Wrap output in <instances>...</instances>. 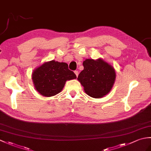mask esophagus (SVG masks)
I'll return each mask as SVG.
<instances>
[{
    "label": "esophagus",
    "instance_id": "obj_1",
    "mask_svg": "<svg viewBox=\"0 0 151 151\" xmlns=\"http://www.w3.org/2000/svg\"><path fill=\"white\" fill-rule=\"evenodd\" d=\"M75 74L76 75V77L78 76V71H75Z\"/></svg>",
    "mask_w": 151,
    "mask_h": 151
}]
</instances>
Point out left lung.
Wrapping results in <instances>:
<instances>
[{
  "label": "left lung",
  "mask_w": 151,
  "mask_h": 151,
  "mask_svg": "<svg viewBox=\"0 0 151 151\" xmlns=\"http://www.w3.org/2000/svg\"><path fill=\"white\" fill-rule=\"evenodd\" d=\"M83 65V70L80 73L78 80L86 93L94 99H100L111 91L116 79L113 66L101 58L86 59Z\"/></svg>",
  "instance_id": "1"
}]
</instances>
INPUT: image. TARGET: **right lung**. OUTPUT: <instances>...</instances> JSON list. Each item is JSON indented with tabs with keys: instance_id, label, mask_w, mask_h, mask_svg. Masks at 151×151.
I'll use <instances>...</instances> for the list:
<instances>
[{
	"instance_id": "right-lung-1",
	"label": "right lung",
	"mask_w": 151,
	"mask_h": 151,
	"mask_svg": "<svg viewBox=\"0 0 151 151\" xmlns=\"http://www.w3.org/2000/svg\"><path fill=\"white\" fill-rule=\"evenodd\" d=\"M76 76L65 62L51 60L38 66L32 73L34 87L42 96L50 97L62 91L67 80Z\"/></svg>"
}]
</instances>
